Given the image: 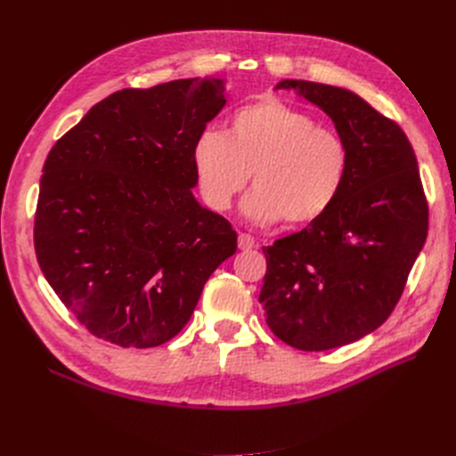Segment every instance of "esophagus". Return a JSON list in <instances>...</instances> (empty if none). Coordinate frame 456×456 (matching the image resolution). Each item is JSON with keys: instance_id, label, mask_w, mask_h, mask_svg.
Returning a JSON list of instances; mask_svg holds the SVG:
<instances>
[{"instance_id": "34e87169", "label": "esophagus", "mask_w": 456, "mask_h": 456, "mask_svg": "<svg viewBox=\"0 0 456 456\" xmlns=\"http://www.w3.org/2000/svg\"><path fill=\"white\" fill-rule=\"evenodd\" d=\"M238 247L241 251H249L256 247V240L251 236V233H240L238 238Z\"/></svg>"}]
</instances>
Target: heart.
<instances>
[{
	"mask_svg": "<svg viewBox=\"0 0 456 456\" xmlns=\"http://www.w3.org/2000/svg\"><path fill=\"white\" fill-rule=\"evenodd\" d=\"M346 139L273 96L233 110L226 131H201L191 167L203 201L226 211L249 181L243 211L256 223L308 224L338 200L350 173Z\"/></svg>",
	"mask_w": 456,
	"mask_h": 456,
	"instance_id": "obj_1",
	"label": "heart"
}]
</instances>
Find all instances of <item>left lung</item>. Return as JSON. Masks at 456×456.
<instances>
[{
  "label": "left lung",
  "mask_w": 456,
  "mask_h": 456,
  "mask_svg": "<svg viewBox=\"0 0 456 456\" xmlns=\"http://www.w3.org/2000/svg\"><path fill=\"white\" fill-rule=\"evenodd\" d=\"M322 108L352 163L330 209L270 247L258 302L272 333L305 352L344 346L380 327L402 298L428 236L417 156L395 121L355 93L283 79Z\"/></svg>",
  "instance_id": "1"
}]
</instances>
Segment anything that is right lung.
<instances>
[{
	"mask_svg": "<svg viewBox=\"0 0 456 456\" xmlns=\"http://www.w3.org/2000/svg\"><path fill=\"white\" fill-rule=\"evenodd\" d=\"M223 79L121 89L49 151L34 247L53 291L91 335L151 348L181 333L209 275L238 249L191 188V144L223 106Z\"/></svg>",
	"mask_w": 456,
	"mask_h": 456,
	"instance_id": "add662e5",
	"label": "right lung"
}]
</instances>
